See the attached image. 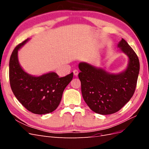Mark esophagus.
I'll return each instance as SVG.
<instances>
[{
	"label": "esophagus",
	"mask_w": 149,
	"mask_h": 149,
	"mask_svg": "<svg viewBox=\"0 0 149 149\" xmlns=\"http://www.w3.org/2000/svg\"><path fill=\"white\" fill-rule=\"evenodd\" d=\"M78 73H79V72H78V71L77 70H73V73H74V76H77L78 74Z\"/></svg>",
	"instance_id": "esophagus-1"
}]
</instances>
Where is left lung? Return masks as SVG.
<instances>
[{"label":"left lung","instance_id":"8db88e82","mask_svg":"<svg viewBox=\"0 0 149 149\" xmlns=\"http://www.w3.org/2000/svg\"><path fill=\"white\" fill-rule=\"evenodd\" d=\"M129 57L127 69L118 74L107 73L86 63H80L81 93L84 101L96 113L107 115L119 111L133 96L140 70L137 55L123 38L118 44Z\"/></svg>","mask_w":149,"mask_h":149}]
</instances>
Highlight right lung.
Returning a JSON list of instances; mask_svg holds the SVG:
<instances>
[{
	"mask_svg": "<svg viewBox=\"0 0 149 149\" xmlns=\"http://www.w3.org/2000/svg\"><path fill=\"white\" fill-rule=\"evenodd\" d=\"M28 40L18 45L12 53L9 61L10 87L18 101L28 111L36 114L50 113L59 106L63 93L73 79V73L62 78L53 72L37 77L25 73L19 65L17 53Z\"/></svg>",
	"mask_w": 149,
	"mask_h": 149,
	"instance_id": "right-lung-1",
	"label": "right lung"
}]
</instances>
